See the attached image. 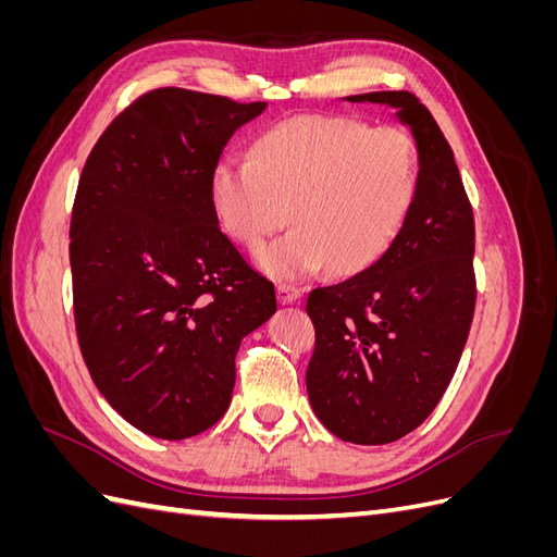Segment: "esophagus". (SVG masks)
I'll list each match as a JSON object with an SVG mask.
<instances>
[{"label":"esophagus","instance_id":"1","mask_svg":"<svg viewBox=\"0 0 557 557\" xmlns=\"http://www.w3.org/2000/svg\"><path fill=\"white\" fill-rule=\"evenodd\" d=\"M276 295H278L281 305H293L295 299H299L301 290L297 288L295 283H278V285H276Z\"/></svg>","mask_w":557,"mask_h":557}]
</instances>
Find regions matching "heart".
I'll list each match as a JSON object with an SVG mask.
<instances>
[{
  "label": "heart",
  "instance_id": "1",
  "mask_svg": "<svg viewBox=\"0 0 557 557\" xmlns=\"http://www.w3.org/2000/svg\"><path fill=\"white\" fill-rule=\"evenodd\" d=\"M418 178L407 129L307 113L264 129L250 160L218 162L209 197L218 225L250 252L290 213L295 227L258 260L269 276H307L327 262L336 274H358L397 239Z\"/></svg>",
  "mask_w": 557,
  "mask_h": 557
}]
</instances>
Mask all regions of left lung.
I'll return each mask as SVG.
<instances>
[{"instance_id":"1","label":"left lung","mask_w":557,"mask_h":557,"mask_svg":"<svg viewBox=\"0 0 557 557\" xmlns=\"http://www.w3.org/2000/svg\"><path fill=\"white\" fill-rule=\"evenodd\" d=\"M395 107L418 144L420 178L407 223L367 267L309 293L315 346L307 369L313 413L350 444L401 440L434 411L458 369L476 307L474 211L453 150L407 90L350 95Z\"/></svg>"}]
</instances>
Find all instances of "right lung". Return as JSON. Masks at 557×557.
<instances>
[{
	"label": "right lung",
	"instance_id": "add662e5",
	"mask_svg": "<svg viewBox=\"0 0 557 557\" xmlns=\"http://www.w3.org/2000/svg\"><path fill=\"white\" fill-rule=\"evenodd\" d=\"M264 102L150 90L92 146L72 209L81 356L111 407L158 440H188L230 407L242 339L276 311L213 215L209 181Z\"/></svg>",
	"mask_w": 557,
	"mask_h": 557
}]
</instances>
